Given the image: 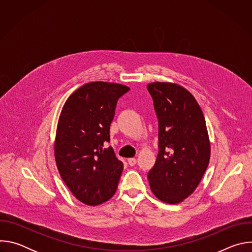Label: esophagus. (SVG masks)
I'll use <instances>...</instances> for the list:
<instances>
[{
  "label": "esophagus",
  "instance_id": "34e87169",
  "mask_svg": "<svg viewBox=\"0 0 252 252\" xmlns=\"http://www.w3.org/2000/svg\"><path fill=\"white\" fill-rule=\"evenodd\" d=\"M127 162H128V164H129L130 166H133V165L136 163V159H135L134 158H128V159H127Z\"/></svg>",
  "mask_w": 252,
  "mask_h": 252
}]
</instances>
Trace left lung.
Returning <instances> with one entry per match:
<instances>
[{
    "label": "left lung",
    "mask_w": 252,
    "mask_h": 252,
    "mask_svg": "<svg viewBox=\"0 0 252 252\" xmlns=\"http://www.w3.org/2000/svg\"><path fill=\"white\" fill-rule=\"evenodd\" d=\"M158 119V155L148 178L153 193L169 204L183 202L196 189L210 158L203 113L181 85H148Z\"/></svg>",
    "instance_id": "8db88e82"
}]
</instances>
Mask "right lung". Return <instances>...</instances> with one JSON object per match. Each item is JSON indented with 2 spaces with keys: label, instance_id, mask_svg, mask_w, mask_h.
Returning a JSON list of instances; mask_svg holds the SVG:
<instances>
[{
  "label": "right lung",
  "instance_id": "right-lung-1",
  "mask_svg": "<svg viewBox=\"0 0 252 252\" xmlns=\"http://www.w3.org/2000/svg\"><path fill=\"white\" fill-rule=\"evenodd\" d=\"M129 88L117 83L92 82L65 100L54 145L58 170L68 189L81 202L95 206L117 191L124 163L110 141V126L119 97Z\"/></svg>",
  "mask_w": 252,
  "mask_h": 252
}]
</instances>
